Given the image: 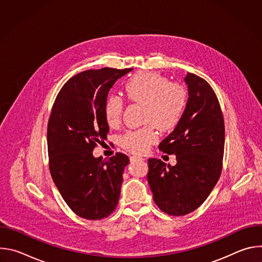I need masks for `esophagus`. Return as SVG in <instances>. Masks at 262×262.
I'll list each match as a JSON object with an SVG mask.
<instances>
[{
	"label": "esophagus",
	"instance_id": "1",
	"mask_svg": "<svg viewBox=\"0 0 262 262\" xmlns=\"http://www.w3.org/2000/svg\"><path fill=\"white\" fill-rule=\"evenodd\" d=\"M144 159L143 158H141V157H136V156H134V157H130V161L132 162H137V161H143Z\"/></svg>",
	"mask_w": 262,
	"mask_h": 262
}]
</instances>
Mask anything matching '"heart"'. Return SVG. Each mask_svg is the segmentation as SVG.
Instances as JSON below:
<instances>
[{"instance_id":"b5f03b06","label":"heart","mask_w":262,"mask_h":262,"mask_svg":"<svg viewBox=\"0 0 262 262\" xmlns=\"http://www.w3.org/2000/svg\"><path fill=\"white\" fill-rule=\"evenodd\" d=\"M124 96L144 104V120L151 122L160 129H170L180 120L186 105L185 89L154 71H143L132 76L123 86ZM123 110L120 97L111 95L104 102V117L111 127L119 125ZM159 139L152 124L126 133L121 140L122 146L133 154H144Z\"/></svg>"}]
</instances>
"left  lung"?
Masks as SVG:
<instances>
[{
	"instance_id": "8db88e82",
	"label": "left lung",
	"mask_w": 262,
	"mask_h": 262,
	"mask_svg": "<svg viewBox=\"0 0 262 262\" xmlns=\"http://www.w3.org/2000/svg\"><path fill=\"white\" fill-rule=\"evenodd\" d=\"M189 98L174 130L159 145L176 165L149 159L147 180L157 205L171 215L197 209L209 196L221 172L225 125L217 97L202 78L188 72Z\"/></svg>"
}]
</instances>
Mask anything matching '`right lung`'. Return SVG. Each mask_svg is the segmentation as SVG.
<instances>
[{
    "mask_svg": "<svg viewBox=\"0 0 262 262\" xmlns=\"http://www.w3.org/2000/svg\"><path fill=\"white\" fill-rule=\"evenodd\" d=\"M132 68L104 67L69 79L54 102L48 123L52 178L71 210L87 220H101L118 204L127 156L95 158L96 143L110 130L104 102L115 82Z\"/></svg>",
    "mask_w": 262,
    "mask_h": 262,
    "instance_id": "1",
    "label": "right lung"
}]
</instances>
